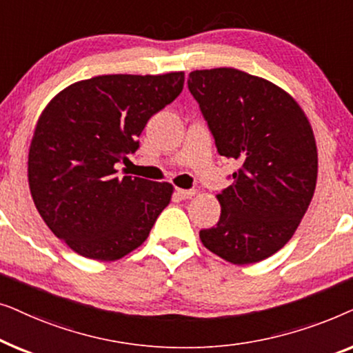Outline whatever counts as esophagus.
Returning a JSON list of instances; mask_svg holds the SVG:
<instances>
[{
  "label": "esophagus",
  "instance_id": "34e87169",
  "mask_svg": "<svg viewBox=\"0 0 353 353\" xmlns=\"http://www.w3.org/2000/svg\"><path fill=\"white\" fill-rule=\"evenodd\" d=\"M175 194L178 196V199H190V197H192V196L196 194V191H192V190H180V188H176Z\"/></svg>",
  "mask_w": 353,
  "mask_h": 353
}]
</instances>
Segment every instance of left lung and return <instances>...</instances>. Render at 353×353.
I'll return each instance as SVG.
<instances>
[{
  "label": "left lung",
  "mask_w": 353,
  "mask_h": 353,
  "mask_svg": "<svg viewBox=\"0 0 353 353\" xmlns=\"http://www.w3.org/2000/svg\"><path fill=\"white\" fill-rule=\"evenodd\" d=\"M188 88L216 151L241 163L216 196L219 223L199 231L202 244L234 265L260 262L292 238L310 205L318 172L310 123L286 91L243 70H194Z\"/></svg>",
  "instance_id": "left-lung-1"
}]
</instances>
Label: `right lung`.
Masks as SVG:
<instances>
[{
    "instance_id": "1",
    "label": "right lung",
    "mask_w": 353,
    "mask_h": 353,
    "mask_svg": "<svg viewBox=\"0 0 353 353\" xmlns=\"http://www.w3.org/2000/svg\"><path fill=\"white\" fill-rule=\"evenodd\" d=\"M183 72L99 75L61 91L38 120L28 185L41 219L77 254L117 260L139 248L170 202V183L117 175L148 120L178 98Z\"/></svg>"
}]
</instances>
